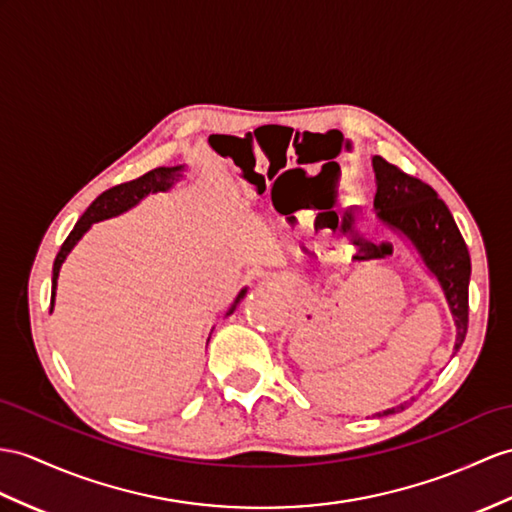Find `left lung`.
Listing matches in <instances>:
<instances>
[{
	"label": "left lung",
	"instance_id": "left-lung-1",
	"mask_svg": "<svg viewBox=\"0 0 512 512\" xmlns=\"http://www.w3.org/2000/svg\"><path fill=\"white\" fill-rule=\"evenodd\" d=\"M371 165L376 173L373 208H376L380 223L408 241L421 265L439 282L445 295L456 328L454 356L465 341L469 323L471 258L463 234H460L450 208L439 199L432 186L410 178L408 173L380 156H373ZM410 402L386 408L376 415H395L408 408Z\"/></svg>",
	"mask_w": 512,
	"mask_h": 512
}]
</instances>
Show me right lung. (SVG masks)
Instances as JSON below:
<instances>
[{"label":"right lung","instance_id":"obj_1","mask_svg":"<svg viewBox=\"0 0 512 512\" xmlns=\"http://www.w3.org/2000/svg\"><path fill=\"white\" fill-rule=\"evenodd\" d=\"M186 165H176V167H158L147 171L145 176L136 178L132 182L112 186V189L104 191L99 195L95 202L86 208V213L80 217V221L76 223V228L71 230V234L67 236V241L62 243L60 252L54 260V273H52V308H54V299H56V286H58V276H60V267L65 263L67 256L71 254V249L78 245V241L82 236L91 230L93 223L106 221L112 217H119L123 213H128L130 208H134L136 204H141L147 195L154 193H167L173 189V184H178L184 178ZM247 295V286L241 289V293L236 295V299L232 302V306L228 308V315H232L236 306L241 304V299Z\"/></svg>","mask_w":512,"mask_h":512}]
</instances>
